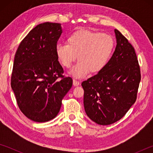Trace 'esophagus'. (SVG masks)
I'll return each instance as SVG.
<instances>
[{
  "label": "esophagus",
  "instance_id": "1",
  "mask_svg": "<svg viewBox=\"0 0 153 153\" xmlns=\"http://www.w3.org/2000/svg\"><path fill=\"white\" fill-rule=\"evenodd\" d=\"M73 84H74V86H79V82L74 79L73 80Z\"/></svg>",
  "mask_w": 153,
  "mask_h": 153
}]
</instances>
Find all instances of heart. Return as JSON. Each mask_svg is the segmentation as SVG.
Here are the masks:
<instances>
[{"label": "heart", "mask_w": 153, "mask_h": 153, "mask_svg": "<svg viewBox=\"0 0 153 153\" xmlns=\"http://www.w3.org/2000/svg\"><path fill=\"white\" fill-rule=\"evenodd\" d=\"M115 47L113 37L107 33L88 30L74 32L67 39V44L59 43L55 54L62 66L69 68L79 61L70 71L74 76L84 77L90 71L98 74L107 66Z\"/></svg>", "instance_id": "1"}]
</instances>
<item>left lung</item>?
Returning a JSON list of instances; mask_svg holds the SVG:
<instances>
[{"instance_id": "8db88e82", "label": "left lung", "mask_w": 153, "mask_h": 153, "mask_svg": "<svg viewBox=\"0 0 153 153\" xmlns=\"http://www.w3.org/2000/svg\"><path fill=\"white\" fill-rule=\"evenodd\" d=\"M115 50L103 70L82 83L84 105L90 120L102 126L122 118L135 102L141 75L135 50L114 30Z\"/></svg>"}]
</instances>
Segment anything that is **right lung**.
Instances as JSON below:
<instances>
[{"mask_svg":"<svg viewBox=\"0 0 153 153\" xmlns=\"http://www.w3.org/2000/svg\"><path fill=\"white\" fill-rule=\"evenodd\" d=\"M62 32L58 23L36 25L15 53L11 88L21 111L36 122H46L58 115L73 84L71 77L62 76L63 69L55 54Z\"/></svg>","mask_w":153,"mask_h":153,"instance_id":"add662e5","label":"right lung"}]
</instances>
